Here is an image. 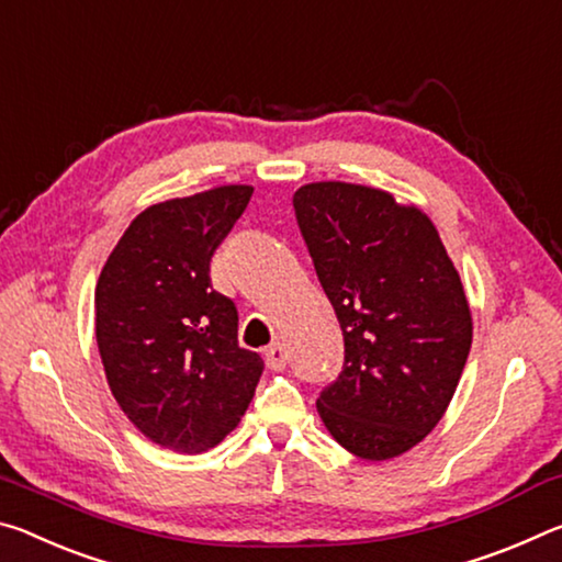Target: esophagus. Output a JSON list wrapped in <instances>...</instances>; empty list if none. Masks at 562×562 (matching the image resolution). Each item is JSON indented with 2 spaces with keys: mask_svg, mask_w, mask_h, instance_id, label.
Listing matches in <instances>:
<instances>
[{
  "mask_svg": "<svg viewBox=\"0 0 562 562\" xmlns=\"http://www.w3.org/2000/svg\"><path fill=\"white\" fill-rule=\"evenodd\" d=\"M286 361H289V351L283 344L276 341L273 346L266 348V366H269L271 371H283V368H286Z\"/></svg>",
  "mask_w": 562,
  "mask_h": 562,
  "instance_id": "34e87169",
  "label": "esophagus"
}]
</instances>
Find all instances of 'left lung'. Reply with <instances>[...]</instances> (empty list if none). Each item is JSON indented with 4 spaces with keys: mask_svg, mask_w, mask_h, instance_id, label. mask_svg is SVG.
Returning a JSON list of instances; mask_svg holds the SVG:
<instances>
[{
    "mask_svg": "<svg viewBox=\"0 0 562 562\" xmlns=\"http://www.w3.org/2000/svg\"><path fill=\"white\" fill-rule=\"evenodd\" d=\"M293 209L344 330V371L316 408L363 461L418 446L443 418L473 341L461 276L418 206L383 189L314 181Z\"/></svg>",
    "mask_w": 562,
    "mask_h": 562,
    "instance_id": "obj_1",
    "label": "left lung"
}]
</instances>
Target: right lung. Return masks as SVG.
Instances as JSON below:
<instances>
[{
  "mask_svg": "<svg viewBox=\"0 0 562 562\" xmlns=\"http://www.w3.org/2000/svg\"><path fill=\"white\" fill-rule=\"evenodd\" d=\"M251 194L254 187L228 183L144 209L97 281L94 328L109 389L161 448L218 446L261 379V356L238 346L234 301L209 276Z\"/></svg>",
  "mask_w": 562,
  "mask_h": 562,
  "instance_id": "1",
  "label": "right lung"
}]
</instances>
